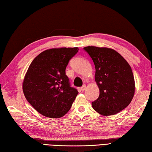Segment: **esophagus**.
I'll return each instance as SVG.
<instances>
[{"instance_id":"34e87169","label":"esophagus","mask_w":152,"mask_h":152,"mask_svg":"<svg viewBox=\"0 0 152 152\" xmlns=\"http://www.w3.org/2000/svg\"><path fill=\"white\" fill-rule=\"evenodd\" d=\"M86 88H87V86H86L85 85H83L82 87H81V90L82 91H85V89H86Z\"/></svg>"}]
</instances>
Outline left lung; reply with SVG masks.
Masks as SVG:
<instances>
[{"instance_id":"8db88e82","label":"left lung","mask_w":152,"mask_h":152,"mask_svg":"<svg viewBox=\"0 0 152 152\" xmlns=\"http://www.w3.org/2000/svg\"><path fill=\"white\" fill-rule=\"evenodd\" d=\"M95 67V81L100 94L92 102L97 113L104 116L118 113L130 104L135 92L132 71L123 57L108 48L85 47Z\"/></svg>"}]
</instances>
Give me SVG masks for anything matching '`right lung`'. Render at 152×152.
Segmentation results:
<instances>
[{
    "label": "right lung",
    "mask_w": 152,
    "mask_h": 152,
    "mask_svg": "<svg viewBox=\"0 0 152 152\" xmlns=\"http://www.w3.org/2000/svg\"><path fill=\"white\" fill-rule=\"evenodd\" d=\"M78 48L47 50L31 63L23 81L22 89L28 102L48 118L64 116L78 94L71 87L65 69Z\"/></svg>",
    "instance_id": "add662e5"
}]
</instances>
